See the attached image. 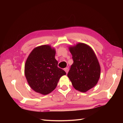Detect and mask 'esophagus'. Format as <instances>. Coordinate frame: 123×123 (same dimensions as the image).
I'll list each match as a JSON object with an SVG mask.
<instances>
[{"mask_svg": "<svg viewBox=\"0 0 123 123\" xmlns=\"http://www.w3.org/2000/svg\"><path fill=\"white\" fill-rule=\"evenodd\" d=\"M64 70L65 71V72H66V73L67 74L68 72V71H69V68H65V70Z\"/></svg>", "mask_w": 123, "mask_h": 123, "instance_id": "esophagus-1", "label": "esophagus"}]
</instances>
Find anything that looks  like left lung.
I'll return each instance as SVG.
<instances>
[{"label":"left lung","mask_w":123,"mask_h":123,"mask_svg":"<svg viewBox=\"0 0 123 123\" xmlns=\"http://www.w3.org/2000/svg\"><path fill=\"white\" fill-rule=\"evenodd\" d=\"M73 64L67 76L76 90L85 92L98 83L100 68L94 51L89 46L79 43L70 47Z\"/></svg>","instance_id":"8db88e82"}]
</instances>
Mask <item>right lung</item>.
<instances>
[{
    "label": "right lung",
    "instance_id": "add662e5",
    "mask_svg": "<svg viewBox=\"0 0 123 123\" xmlns=\"http://www.w3.org/2000/svg\"><path fill=\"white\" fill-rule=\"evenodd\" d=\"M55 51L50 46L35 48L29 55L25 66V74L30 86L35 92L46 95L56 87L59 79L66 75L57 67Z\"/></svg>",
    "mask_w": 123,
    "mask_h": 123
}]
</instances>
